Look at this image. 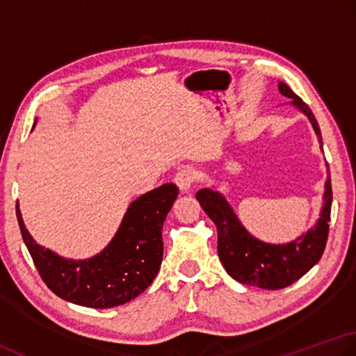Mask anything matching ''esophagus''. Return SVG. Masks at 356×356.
I'll list each match as a JSON object with an SVG mask.
<instances>
[{
    "label": "esophagus",
    "instance_id": "34e87169",
    "mask_svg": "<svg viewBox=\"0 0 356 356\" xmlns=\"http://www.w3.org/2000/svg\"><path fill=\"white\" fill-rule=\"evenodd\" d=\"M173 181H175V184L178 186L181 192H188L195 181V175L191 169H179Z\"/></svg>",
    "mask_w": 356,
    "mask_h": 356
}]
</instances>
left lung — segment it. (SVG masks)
I'll use <instances>...</instances> for the list:
<instances>
[{
	"mask_svg": "<svg viewBox=\"0 0 356 356\" xmlns=\"http://www.w3.org/2000/svg\"><path fill=\"white\" fill-rule=\"evenodd\" d=\"M278 89L309 118L323 149L321 130L309 106L282 81L278 83ZM197 200L218 230V255L224 269L241 284L267 290L284 289L306 275L323 257L332 207L330 175L325 179L324 204L315 227L286 244L264 243L252 236L218 191L201 188Z\"/></svg>",
	"mask_w": 356,
	"mask_h": 356,
	"instance_id": "left-lung-1",
	"label": "left lung"
}]
</instances>
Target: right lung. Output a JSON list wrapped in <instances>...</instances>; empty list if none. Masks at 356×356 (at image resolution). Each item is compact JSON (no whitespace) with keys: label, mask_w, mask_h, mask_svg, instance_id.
<instances>
[{"label":"right lung","mask_w":356,"mask_h":356,"mask_svg":"<svg viewBox=\"0 0 356 356\" xmlns=\"http://www.w3.org/2000/svg\"><path fill=\"white\" fill-rule=\"evenodd\" d=\"M177 197L173 183L141 195L129 206L107 248L83 261L66 259L36 244L18 202L17 218L35 267L56 296L78 306L111 309L136 298L156 277L163 261V224Z\"/></svg>","instance_id":"add662e5"}]
</instances>
